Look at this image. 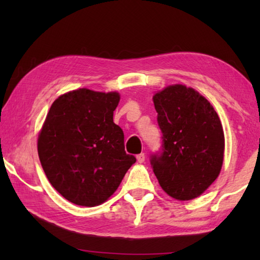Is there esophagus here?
I'll use <instances>...</instances> for the list:
<instances>
[{
	"label": "esophagus",
	"instance_id": "1",
	"mask_svg": "<svg viewBox=\"0 0 260 260\" xmlns=\"http://www.w3.org/2000/svg\"><path fill=\"white\" fill-rule=\"evenodd\" d=\"M136 159H138V162L142 164V162H144V159H146V156H144V153H140V155L136 156Z\"/></svg>",
	"mask_w": 260,
	"mask_h": 260
}]
</instances>
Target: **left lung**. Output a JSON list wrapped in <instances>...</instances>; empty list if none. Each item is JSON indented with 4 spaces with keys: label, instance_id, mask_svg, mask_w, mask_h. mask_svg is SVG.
I'll return each mask as SVG.
<instances>
[{
    "label": "left lung",
    "instance_id": "left-lung-1",
    "mask_svg": "<svg viewBox=\"0 0 260 260\" xmlns=\"http://www.w3.org/2000/svg\"><path fill=\"white\" fill-rule=\"evenodd\" d=\"M161 131V150L150 162L160 187L171 197L189 201L218 178L225 136L218 113L199 91L172 85L153 96Z\"/></svg>",
    "mask_w": 260,
    "mask_h": 260
}]
</instances>
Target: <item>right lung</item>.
Masks as SVG:
<instances>
[{
    "instance_id": "add662e5",
    "label": "right lung",
    "mask_w": 260,
    "mask_h": 260,
    "mask_svg": "<svg viewBox=\"0 0 260 260\" xmlns=\"http://www.w3.org/2000/svg\"><path fill=\"white\" fill-rule=\"evenodd\" d=\"M120 96L87 88L60 95L39 134L38 152L48 180L64 199L81 206L104 203L136 161L124 132L113 122Z\"/></svg>"
}]
</instances>
